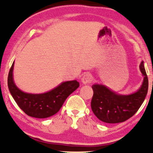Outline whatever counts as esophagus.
Listing matches in <instances>:
<instances>
[{"instance_id":"esophagus-1","label":"esophagus","mask_w":153,"mask_h":153,"mask_svg":"<svg viewBox=\"0 0 153 153\" xmlns=\"http://www.w3.org/2000/svg\"><path fill=\"white\" fill-rule=\"evenodd\" d=\"M91 80H92V76H91V74L90 73L87 72V73L84 74L83 75V76H82V82L84 84H87L90 83V82H91Z\"/></svg>"}]
</instances>
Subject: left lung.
<instances>
[{"mask_svg":"<svg viewBox=\"0 0 153 153\" xmlns=\"http://www.w3.org/2000/svg\"><path fill=\"white\" fill-rule=\"evenodd\" d=\"M140 69L144 80L140 88L132 94H117L102 84L92 86L94 94L91 107L99 120L106 123H123L137 112L148 90V78L143 62H141Z\"/></svg>","mask_w":153,"mask_h":153,"instance_id":"obj_1","label":"left lung"}]
</instances>
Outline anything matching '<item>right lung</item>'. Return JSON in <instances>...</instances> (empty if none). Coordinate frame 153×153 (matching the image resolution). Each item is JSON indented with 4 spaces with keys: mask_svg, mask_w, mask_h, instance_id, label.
Listing matches in <instances>:
<instances>
[{
    "mask_svg": "<svg viewBox=\"0 0 153 153\" xmlns=\"http://www.w3.org/2000/svg\"><path fill=\"white\" fill-rule=\"evenodd\" d=\"M14 62L8 73L9 91L19 107L27 115L36 118H46L57 113L66 99L79 87L76 80L63 82L58 87L44 94H29L22 91L16 86L13 79Z\"/></svg>",
    "mask_w": 153,
    "mask_h": 153,
    "instance_id": "obj_1",
    "label": "right lung"
}]
</instances>
